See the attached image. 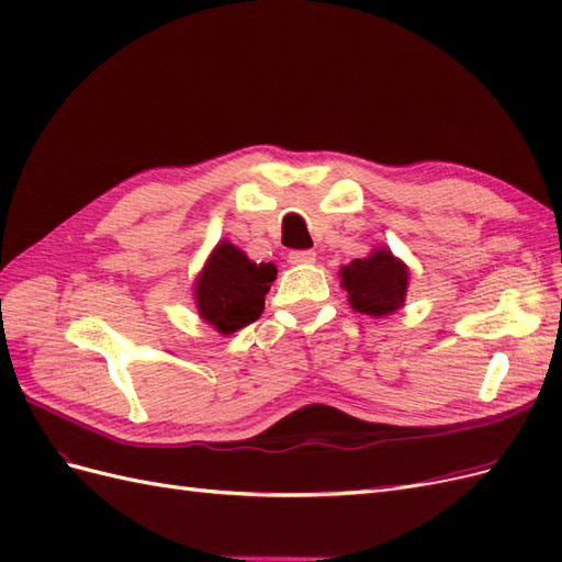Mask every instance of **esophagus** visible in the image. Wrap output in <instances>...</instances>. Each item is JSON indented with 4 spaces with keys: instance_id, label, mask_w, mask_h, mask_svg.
Instances as JSON below:
<instances>
[{
    "instance_id": "34e87169",
    "label": "esophagus",
    "mask_w": 562,
    "mask_h": 562,
    "mask_svg": "<svg viewBox=\"0 0 562 562\" xmlns=\"http://www.w3.org/2000/svg\"><path fill=\"white\" fill-rule=\"evenodd\" d=\"M288 262L291 265H312L316 262V252L314 250H293L288 255Z\"/></svg>"
}]
</instances>
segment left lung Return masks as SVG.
<instances>
[{"label":"left lung","mask_w":562,"mask_h":562,"mask_svg":"<svg viewBox=\"0 0 562 562\" xmlns=\"http://www.w3.org/2000/svg\"><path fill=\"white\" fill-rule=\"evenodd\" d=\"M411 269L386 246H375L366 258L339 267V285L353 312L384 318L405 304Z\"/></svg>","instance_id":"1"}]
</instances>
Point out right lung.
Segmentation results:
<instances>
[{
    "label": "right lung",
    "instance_id": "add662e5",
    "mask_svg": "<svg viewBox=\"0 0 562 562\" xmlns=\"http://www.w3.org/2000/svg\"><path fill=\"white\" fill-rule=\"evenodd\" d=\"M277 279L274 262H252L229 241H220L194 279L199 318L220 335H232L258 318Z\"/></svg>",
    "mask_w": 562,
    "mask_h": 562
}]
</instances>
